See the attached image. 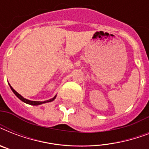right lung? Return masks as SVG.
Instances as JSON below:
<instances>
[{
	"label": "right lung",
	"mask_w": 149,
	"mask_h": 149,
	"mask_svg": "<svg viewBox=\"0 0 149 149\" xmlns=\"http://www.w3.org/2000/svg\"><path fill=\"white\" fill-rule=\"evenodd\" d=\"M9 86H10V89H11V91H13V93H15V95L17 96V97L19 98V99L21 100L22 101H23L24 103H25V104H30V105H35V106H37V105H40V104H45V103H48V102L52 101V100H54L56 99V95L53 98H52V99H50V100H45V101H32V100H29L24 98L22 95H20L19 93H17V92H16V91H15V90L12 88V86H10V84H9Z\"/></svg>",
	"instance_id": "add662e5"
}]
</instances>
